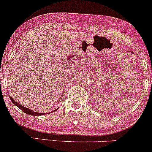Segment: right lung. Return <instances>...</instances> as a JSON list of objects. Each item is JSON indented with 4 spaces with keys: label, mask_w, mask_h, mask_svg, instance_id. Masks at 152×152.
Here are the masks:
<instances>
[{
    "label": "right lung",
    "mask_w": 152,
    "mask_h": 152,
    "mask_svg": "<svg viewBox=\"0 0 152 152\" xmlns=\"http://www.w3.org/2000/svg\"><path fill=\"white\" fill-rule=\"evenodd\" d=\"M9 97H10V100H11V102H12V103H13L15 105V106L18 107L19 108L20 110H22L23 112L25 113L29 114V115H43V114H45V113H42L35 112V111L29 109V108L25 107L22 106V105H21V104H18V103H17V102H15V101H14L13 99H12V97H11V96H9ZM57 110V109H56L55 110H53V111H56V110ZM52 112H53V111H52ZM52 112H50V113H52Z\"/></svg>",
    "instance_id": "1"
}]
</instances>
